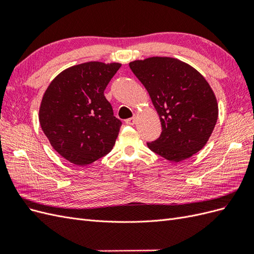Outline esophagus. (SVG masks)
I'll list each match as a JSON object with an SVG mask.
<instances>
[{"label":"esophagus","instance_id":"1","mask_svg":"<svg viewBox=\"0 0 254 254\" xmlns=\"http://www.w3.org/2000/svg\"><path fill=\"white\" fill-rule=\"evenodd\" d=\"M135 121H136V117H133V118H130V119H127L125 121V123L127 125H134L135 124Z\"/></svg>","mask_w":254,"mask_h":254}]
</instances>
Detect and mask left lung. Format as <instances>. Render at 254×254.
Returning a JSON list of instances; mask_svg holds the SVG:
<instances>
[{"mask_svg":"<svg viewBox=\"0 0 254 254\" xmlns=\"http://www.w3.org/2000/svg\"><path fill=\"white\" fill-rule=\"evenodd\" d=\"M129 66L147 90L162 126L148 148L176 163L200 150L218 118L216 96L203 76L172 57L134 60Z\"/></svg>","mask_w":254,"mask_h":254,"instance_id":"obj_1","label":"left lung"}]
</instances>
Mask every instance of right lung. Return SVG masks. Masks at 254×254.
Returning <instances> with one entry per match:
<instances>
[{
  "label": "right lung",
  "instance_id": "obj_1",
  "mask_svg": "<svg viewBox=\"0 0 254 254\" xmlns=\"http://www.w3.org/2000/svg\"><path fill=\"white\" fill-rule=\"evenodd\" d=\"M121 64H77L58 74L42 97L39 122L53 148L75 165L93 163L110 152L122 122L104 91Z\"/></svg>",
  "mask_w": 254,
  "mask_h": 254
}]
</instances>
